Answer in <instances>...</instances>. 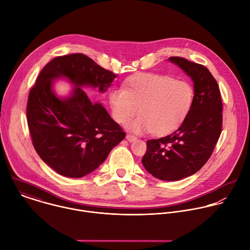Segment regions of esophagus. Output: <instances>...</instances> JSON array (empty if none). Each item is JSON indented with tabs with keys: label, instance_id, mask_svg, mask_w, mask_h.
<instances>
[{
	"label": "esophagus",
	"instance_id": "esophagus-1",
	"mask_svg": "<svg viewBox=\"0 0 250 250\" xmlns=\"http://www.w3.org/2000/svg\"><path fill=\"white\" fill-rule=\"evenodd\" d=\"M125 138H126V140L129 141V142H133V141H135V140L137 139L134 135H131V134H126Z\"/></svg>",
	"mask_w": 250,
	"mask_h": 250
}]
</instances>
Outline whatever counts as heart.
<instances>
[{
	"instance_id": "b5f03b06",
	"label": "heart",
	"mask_w": 250,
	"mask_h": 250,
	"mask_svg": "<svg viewBox=\"0 0 250 250\" xmlns=\"http://www.w3.org/2000/svg\"><path fill=\"white\" fill-rule=\"evenodd\" d=\"M194 100L192 86L184 81L161 75L144 73L128 78L124 88L109 94L112 117L125 124L134 117L139 108L141 115L127 124L135 133L153 132L163 136L174 131L185 121Z\"/></svg>"
}]
</instances>
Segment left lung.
<instances>
[{
  "label": "left lung",
  "mask_w": 250,
  "mask_h": 250,
  "mask_svg": "<svg viewBox=\"0 0 250 250\" xmlns=\"http://www.w3.org/2000/svg\"><path fill=\"white\" fill-rule=\"evenodd\" d=\"M194 83L192 108L173 133L147 141L145 169L164 181H177L198 172L212 155L222 130V100L217 82L205 66L173 56Z\"/></svg>",
  "instance_id": "obj_1"
}]
</instances>
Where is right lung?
I'll list each match as a JSON object with an SVG mask.
<instances>
[{
  "mask_svg": "<svg viewBox=\"0 0 250 250\" xmlns=\"http://www.w3.org/2000/svg\"><path fill=\"white\" fill-rule=\"evenodd\" d=\"M116 77L83 53L55 57L41 71L29 93L27 123L36 152L58 174L85 176L125 138L107 110L83 89L105 92ZM58 78L74 84L69 97L54 92L53 82Z\"/></svg>",
  "mask_w": 250,
  "mask_h": 250,
  "instance_id": "1",
  "label": "right lung"
}]
</instances>
